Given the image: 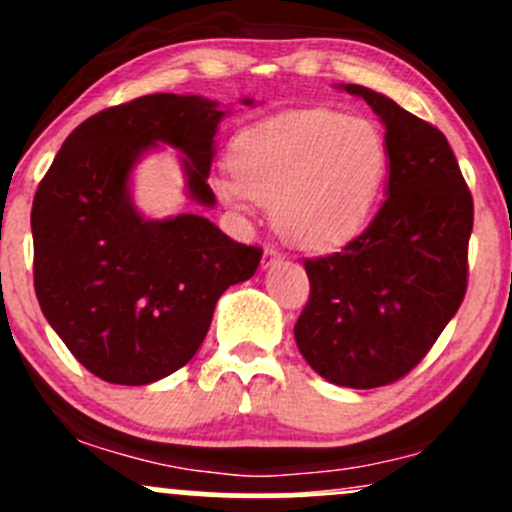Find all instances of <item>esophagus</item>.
Masks as SVG:
<instances>
[{"instance_id":"esophagus-1","label":"esophagus","mask_w":512,"mask_h":512,"mask_svg":"<svg viewBox=\"0 0 512 512\" xmlns=\"http://www.w3.org/2000/svg\"><path fill=\"white\" fill-rule=\"evenodd\" d=\"M279 262H282V252H279L274 245H267L265 247V257H262V267L267 270V267L279 265Z\"/></svg>"}]
</instances>
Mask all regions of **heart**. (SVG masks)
<instances>
[{"instance_id":"b5f03b06","label":"heart","mask_w":512,"mask_h":512,"mask_svg":"<svg viewBox=\"0 0 512 512\" xmlns=\"http://www.w3.org/2000/svg\"><path fill=\"white\" fill-rule=\"evenodd\" d=\"M230 164L233 174L215 179L225 203L272 206L284 238L306 250H326L368 223L390 169V149L373 122L301 110L240 132Z\"/></svg>"}]
</instances>
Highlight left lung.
Here are the masks:
<instances>
[{"instance_id":"8db88e82","label":"left lung","mask_w":512,"mask_h":512,"mask_svg":"<svg viewBox=\"0 0 512 512\" xmlns=\"http://www.w3.org/2000/svg\"><path fill=\"white\" fill-rule=\"evenodd\" d=\"M341 88L383 122L390 179L383 206L358 238L304 260L311 294L294 338L328 383L370 390L410 373L459 311L473 198L437 127L363 85Z\"/></svg>"}]
</instances>
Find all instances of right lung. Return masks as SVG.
<instances>
[{"mask_svg":"<svg viewBox=\"0 0 512 512\" xmlns=\"http://www.w3.org/2000/svg\"><path fill=\"white\" fill-rule=\"evenodd\" d=\"M225 115L218 102L174 93L107 107L68 134L39 184L36 297L68 351L105 383L149 385L184 368L220 294L260 265V247L203 215L144 218L129 193L137 161L169 144L184 154L188 198L213 208L208 174Z\"/></svg>","mask_w":512,"mask_h":512,"instance_id":"1","label":"right lung"}]
</instances>
